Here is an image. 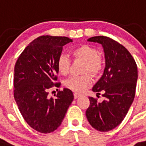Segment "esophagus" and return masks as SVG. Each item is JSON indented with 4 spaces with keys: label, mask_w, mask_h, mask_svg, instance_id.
<instances>
[{
    "label": "esophagus",
    "mask_w": 146,
    "mask_h": 146,
    "mask_svg": "<svg viewBox=\"0 0 146 146\" xmlns=\"http://www.w3.org/2000/svg\"><path fill=\"white\" fill-rule=\"evenodd\" d=\"M79 96H80V94H78V93H74V99H78Z\"/></svg>",
    "instance_id": "obj_1"
}]
</instances>
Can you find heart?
<instances>
[{"instance_id":"b5f03b06","label":"heart","mask_w":146,"mask_h":146,"mask_svg":"<svg viewBox=\"0 0 146 146\" xmlns=\"http://www.w3.org/2000/svg\"><path fill=\"white\" fill-rule=\"evenodd\" d=\"M72 55L75 58L86 61L84 72H90L97 74L104 68V60L99 55V51L94 46L81 45L72 50ZM71 60L65 54H60L57 59V71L61 75H67L70 71ZM92 82V78L89 74L82 76H72L64 82V86L70 90L75 92H82Z\"/></svg>"}]
</instances>
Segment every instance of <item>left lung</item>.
<instances>
[{"label": "left lung", "mask_w": 146, "mask_h": 146, "mask_svg": "<svg viewBox=\"0 0 146 146\" xmlns=\"http://www.w3.org/2000/svg\"><path fill=\"white\" fill-rule=\"evenodd\" d=\"M87 41L98 42L104 48L105 68L92 91L97 96L102 92L105 99L98 102L89 96L86 115L92 127L108 131L121 124L132 104L138 80L137 65L129 51L109 37L93 36Z\"/></svg>", "instance_id": "8db88e82"}]
</instances>
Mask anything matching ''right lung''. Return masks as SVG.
Returning <instances> with one entry per match:
<instances>
[{"label": "right lung", "mask_w": 146, "mask_h": 146, "mask_svg": "<svg viewBox=\"0 0 146 146\" xmlns=\"http://www.w3.org/2000/svg\"><path fill=\"white\" fill-rule=\"evenodd\" d=\"M65 36H42L29 44L17 60L14 75V97L27 124L41 133H50L61 124L74 100L69 89L48 97V89L58 74L57 59L63 46L72 42Z\"/></svg>", "instance_id": "right-lung-1"}]
</instances>
